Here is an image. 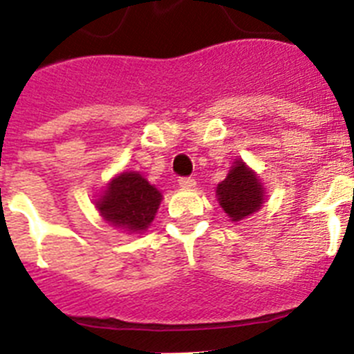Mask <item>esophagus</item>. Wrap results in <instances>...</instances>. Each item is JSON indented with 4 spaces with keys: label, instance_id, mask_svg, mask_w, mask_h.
<instances>
[{
    "label": "esophagus",
    "instance_id": "obj_1",
    "mask_svg": "<svg viewBox=\"0 0 354 354\" xmlns=\"http://www.w3.org/2000/svg\"><path fill=\"white\" fill-rule=\"evenodd\" d=\"M195 179H193V177H180L179 179V186L180 187H195Z\"/></svg>",
    "mask_w": 354,
    "mask_h": 354
}]
</instances>
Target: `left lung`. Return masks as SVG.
Returning <instances> with one entry per match:
<instances>
[{
	"instance_id": "obj_1",
	"label": "left lung",
	"mask_w": 354,
	"mask_h": 354,
	"mask_svg": "<svg viewBox=\"0 0 354 354\" xmlns=\"http://www.w3.org/2000/svg\"><path fill=\"white\" fill-rule=\"evenodd\" d=\"M218 200L232 221L259 211L264 200V189L252 170L243 161H236L227 179L218 184Z\"/></svg>"
}]
</instances>
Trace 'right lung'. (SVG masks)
Returning <instances> with one entry per match:
<instances>
[{"label":"right lung","instance_id":"add662e5","mask_svg":"<svg viewBox=\"0 0 354 354\" xmlns=\"http://www.w3.org/2000/svg\"><path fill=\"white\" fill-rule=\"evenodd\" d=\"M161 202V193L150 186L140 174H122L108 186V192L97 202V209L109 223L131 232L145 230L154 220Z\"/></svg>","mask_w":354,"mask_h":354}]
</instances>
